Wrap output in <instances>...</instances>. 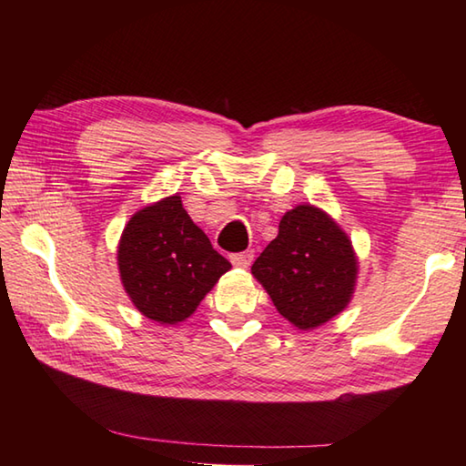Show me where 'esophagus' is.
Listing matches in <instances>:
<instances>
[{
	"instance_id": "1",
	"label": "esophagus",
	"mask_w": 466,
	"mask_h": 466,
	"mask_svg": "<svg viewBox=\"0 0 466 466\" xmlns=\"http://www.w3.org/2000/svg\"><path fill=\"white\" fill-rule=\"evenodd\" d=\"M252 258H254V252L252 250H246V252L232 254L230 256V262L234 266H238V268H248V266L252 264Z\"/></svg>"
}]
</instances>
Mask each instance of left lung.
Segmentation results:
<instances>
[{
	"label": "left lung",
	"mask_w": 466,
	"mask_h": 466,
	"mask_svg": "<svg viewBox=\"0 0 466 466\" xmlns=\"http://www.w3.org/2000/svg\"><path fill=\"white\" fill-rule=\"evenodd\" d=\"M252 274L286 320L310 330L349 306L359 260L329 214L300 204L282 216L279 236L256 258Z\"/></svg>",
	"instance_id": "left-lung-1"
}]
</instances>
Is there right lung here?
<instances>
[{
	"mask_svg": "<svg viewBox=\"0 0 466 466\" xmlns=\"http://www.w3.org/2000/svg\"><path fill=\"white\" fill-rule=\"evenodd\" d=\"M117 268L126 294L146 319L177 324L190 319L232 264L192 222L182 198L167 196L126 224Z\"/></svg>",
	"mask_w": 466,
	"mask_h": 466,
	"instance_id": "obj_1",
	"label": "right lung"
}]
</instances>
